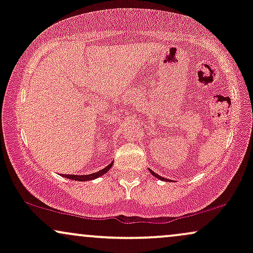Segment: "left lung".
<instances>
[{"label":"left lung","instance_id":"left-lung-1","mask_svg":"<svg viewBox=\"0 0 253 253\" xmlns=\"http://www.w3.org/2000/svg\"><path fill=\"white\" fill-rule=\"evenodd\" d=\"M150 172H151V173H152V175H153V176H155V177H157V178H158V179H161V181H164V182H169V181H170V179L165 178V177H162L161 175H158V173L153 172V171H152V170H150Z\"/></svg>","mask_w":253,"mask_h":253}]
</instances>
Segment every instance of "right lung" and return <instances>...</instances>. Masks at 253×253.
I'll use <instances>...</instances> for the list:
<instances>
[{"label": "right lung", "mask_w": 253, "mask_h": 253, "mask_svg": "<svg viewBox=\"0 0 253 253\" xmlns=\"http://www.w3.org/2000/svg\"><path fill=\"white\" fill-rule=\"evenodd\" d=\"M114 162H112L109 165H107L106 168H103L102 170L97 171V172L95 173H90V175H62L63 177H65V178H69V179H72V181H80V182H85V181H91V179H96L98 177H101L104 173H107L108 171L110 170V168H112V165Z\"/></svg>", "instance_id": "add662e5"}]
</instances>
